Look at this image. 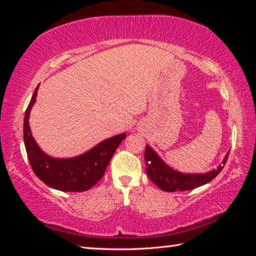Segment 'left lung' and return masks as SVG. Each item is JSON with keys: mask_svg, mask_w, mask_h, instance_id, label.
<instances>
[{"mask_svg": "<svg viewBox=\"0 0 256 256\" xmlns=\"http://www.w3.org/2000/svg\"><path fill=\"white\" fill-rule=\"evenodd\" d=\"M226 154L222 164H219L216 170H212L206 174H183V172H176L167 166L162 158L150 148L146 146L144 160L146 166V175L154 185L162 188L164 192H176V190H188L196 188L209 183L214 177L222 170L224 164L228 159Z\"/></svg>", "mask_w": 256, "mask_h": 256, "instance_id": "8db88e82", "label": "left lung"}]
</instances>
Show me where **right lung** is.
I'll return each instance as SVG.
<instances>
[{
	"mask_svg": "<svg viewBox=\"0 0 256 256\" xmlns=\"http://www.w3.org/2000/svg\"><path fill=\"white\" fill-rule=\"evenodd\" d=\"M34 89L24 120V141L32 168L38 178L50 188L63 192H84L96 185L105 174L112 154L126 134L122 133L104 140L86 152L74 158L56 159L47 156L34 140L29 126L30 110L36 102Z\"/></svg>",
	"mask_w": 256,
	"mask_h": 256,
	"instance_id": "obj_1",
	"label": "right lung"
}]
</instances>
